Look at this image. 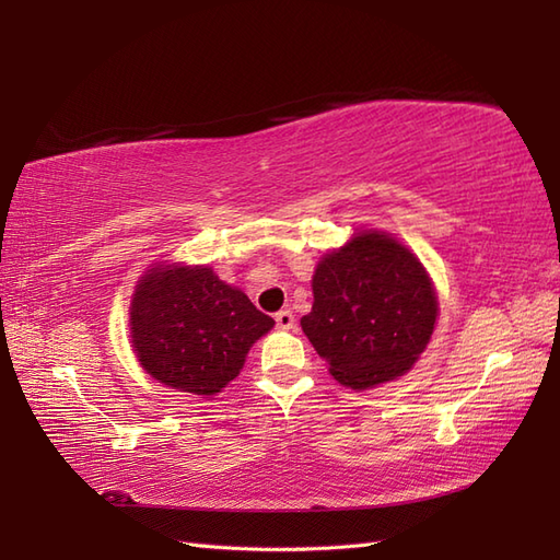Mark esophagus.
Here are the masks:
<instances>
[{"label":"esophagus","mask_w":560,"mask_h":560,"mask_svg":"<svg viewBox=\"0 0 560 560\" xmlns=\"http://www.w3.org/2000/svg\"><path fill=\"white\" fill-rule=\"evenodd\" d=\"M273 319H277L279 329H293L295 327V317H293L291 311H279L277 315H273Z\"/></svg>","instance_id":"esophagus-1"}]
</instances>
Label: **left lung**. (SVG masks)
Segmentation results:
<instances>
[{"instance_id": "8db88e82", "label": "left lung", "mask_w": 560, "mask_h": 560, "mask_svg": "<svg viewBox=\"0 0 560 560\" xmlns=\"http://www.w3.org/2000/svg\"><path fill=\"white\" fill-rule=\"evenodd\" d=\"M305 337L341 385L365 389L404 375L433 335L438 301L425 269L383 233H359L319 261Z\"/></svg>"}]
</instances>
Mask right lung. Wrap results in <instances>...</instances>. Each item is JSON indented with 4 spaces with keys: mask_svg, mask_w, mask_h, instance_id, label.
Returning <instances> with one entry per match:
<instances>
[{
    "mask_svg": "<svg viewBox=\"0 0 560 560\" xmlns=\"http://www.w3.org/2000/svg\"><path fill=\"white\" fill-rule=\"evenodd\" d=\"M132 347L163 385L217 395L273 319L209 267H153L132 299Z\"/></svg>",
    "mask_w": 560,
    "mask_h": 560,
    "instance_id": "obj_1",
    "label": "right lung"
}]
</instances>
